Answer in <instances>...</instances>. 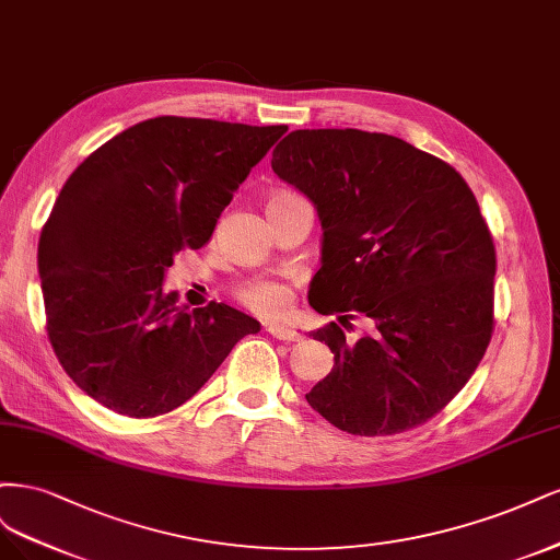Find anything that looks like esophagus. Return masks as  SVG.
Wrapping results in <instances>:
<instances>
[{
	"instance_id": "obj_1",
	"label": "esophagus",
	"mask_w": 560,
	"mask_h": 560,
	"mask_svg": "<svg viewBox=\"0 0 560 560\" xmlns=\"http://www.w3.org/2000/svg\"><path fill=\"white\" fill-rule=\"evenodd\" d=\"M267 332L277 337V339H281V341H300L302 339L300 332H295L293 328H288V326H281V323H272V326H267Z\"/></svg>"
}]
</instances>
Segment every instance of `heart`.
I'll list each match as a JSON object with an SVG mask.
<instances>
[{
  "label": "heart",
  "mask_w": 560,
  "mask_h": 560,
  "mask_svg": "<svg viewBox=\"0 0 560 560\" xmlns=\"http://www.w3.org/2000/svg\"><path fill=\"white\" fill-rule=\"evenodd\" d=\"M237 298L250 312H256L260 316H272L283 310V304L291 298V291H288V285L281 281L258 279L242 285Z\"/></svg>",
  "instance_id": "heart-1"
}]
</instances>
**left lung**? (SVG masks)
Wrapping results in <instances>:
<instances>
[{
  "label": "left lung",
  "mask_w": 560,
  "mask_h": 560,
  "mask_svg": "<svg viewBox=\"0 0 560 560\" xmlns=\"http://www.w3.org/2000/svg\"><path fill=\"white\" fill-rule=\"evenodd\" d=\"M272 170L314 202L323 228L310 304L338 323L310 332L335 353L310 402L360 438L411 430L440 413L493 335L495 246L465 178L411 143L363 130H295Z\"/></svg>",
  "instance_id": "1"
}]
</instances>
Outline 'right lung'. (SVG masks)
<instances>
[{"instance_id": "right-lung-1", "label": "right lung", "mask_w": 560, "mask_h": 560, "mask_svg": "<svg viewBox=\"0 0 560 560\" xmlns=\"http://www.w3.org/2000/svg\"><path fill=\"white\" fill-rule=\"evenodd\" d=\"M285 125L158 116L71 172L39 237L46 330L85 395L122 417L182 407L260 323L223 302L178 310L162 291L184 248H202Z\"/></svg>"}]
</instances>
